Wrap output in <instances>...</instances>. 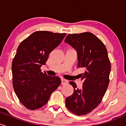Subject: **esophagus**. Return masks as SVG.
Returning <instances> with one entry per match:
<instances>
[{"label": "esophagus", "instance_id": "34e87169", "mask_svg": "<svg viewBox=\"0 0 126 126\" xmlns=\"http://www.w3.org/2000/svg\"><path fill=\"white\" fill-rule=\"evenodd\" d=\"M68 83V82L67 80L64 79H61V84L62 85H65V84H67Z\"/></svg>", "mask_w": 126, "mask_h": 126}]
</instances>
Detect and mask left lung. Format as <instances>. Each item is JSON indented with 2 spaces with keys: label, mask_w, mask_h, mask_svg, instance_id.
Masks as SVG:
<instances>
[{
  "label": "left lung",
  "mask_w": 126,
  "mask_h": 126,
  "mask_svg": "<svg viewBox=\"0 0 126 126\" xmlns=\"http://www.w3.org/2000/svg\"><path fill=\"white\" fill-rule=\"evenodd\" d=\"M65 42L77 52L78 67L84 70L81 74V89L70 81L73 93L65 99L70 111L77 115H84L94 110L101 102L109 82L110 62L104 44L89 32L68 34Z\"/></svg>",
  "instance_id": "obj_1"
}]
</instances>
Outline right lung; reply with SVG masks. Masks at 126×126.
Segmentation results:
<instances>
[{"label":"right lung","instance_id":"obj_1","mask_svg":"<svg viewBox=\"0 0 126 126\" xmlns=\"http://www.w3.org/2000/svg\"><path fill=\"white\" fill-rule=\"evenodd\" d=\"M65 35L36 32L18 47L12 63L13 85L17 96L26 108L35 110L42 107L61 84L59 77L41 72V67L45 65L49 54Z\"/></svg>","mask_w":126,"mask_h":126}]
</instances>
